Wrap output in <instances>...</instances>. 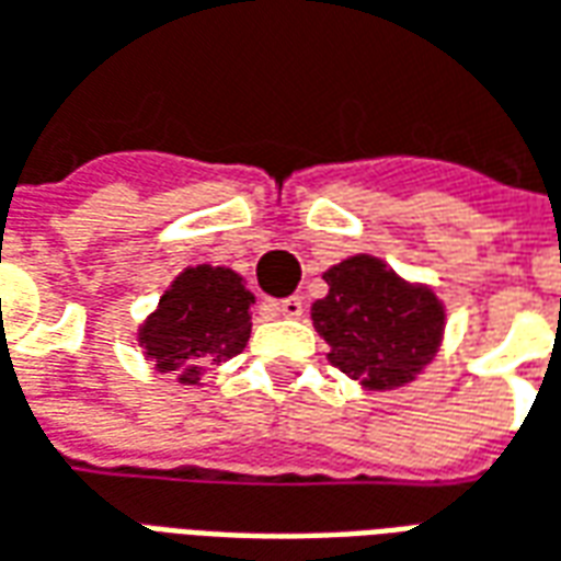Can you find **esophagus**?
Masks as SVG:
<instances>
[{"label": "esophagus", "instance_id": "1", "mask_svg": "<svg viewBox=\"0 0 561 561\" xmlns=\"http://www.w3.org/2000/svg\"><path fill=\"white\" fill-rule=\"evenodd\" d=\"M277 311L284 313V317H289V320H296V317H301V311H305V301H301L299 296H289V299L277 301Z\"/></svg>", "mask_w": 561, "mask_h": 561}]
</instances>
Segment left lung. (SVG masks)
I'll return each mask as SVG.
<instances>
[{
  "instance_id": "obj_1",
  "label": "left lung",
  "mask_w": 561,
  "mask_h": 561,
  "mask_svg": "<svg viewBox=\"0 0 561 561\" xmlns=\"http://www.w3.org/2000/svg\"><path fill=\"white\" fill-rule=\"evenodd\" d=\"M329 296L311 320L329 341V363L368 389L414 380L440 344L444 311L428 289L408 287L371 256H353L323 274Z\"/></svg>"
}]
</instances>
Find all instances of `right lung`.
Here are the masks:
<instances>
[{
	"instance_id": "obj_1",
	"label": "right lung",
	"mask_w": 561,
	"mask_h": 561,
	"mask_svg": "<svg viewBox=\"0 0 561 561\" xmlns=\"http://www.w3.org/2000/svg\"><path fill=\"white\" fill-rule=\"evenodd\" d=\"M250 293L229 268H186L141 329V344L160 371L198 383L205 363H220L248 347Z\"/></svg>"
}]
</instances>
